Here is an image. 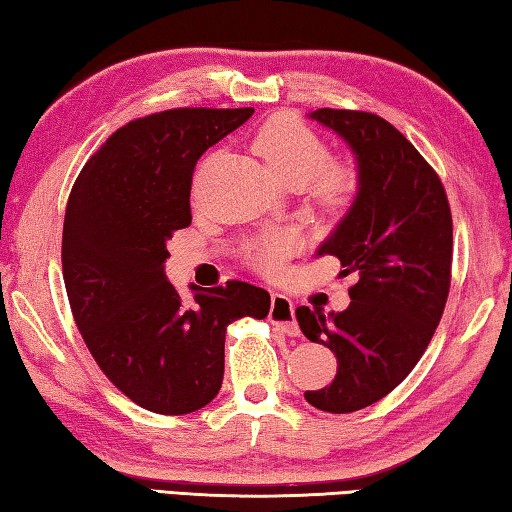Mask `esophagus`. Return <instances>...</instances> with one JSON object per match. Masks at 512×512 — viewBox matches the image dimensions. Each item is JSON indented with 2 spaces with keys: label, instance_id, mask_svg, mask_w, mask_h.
<instances>
[{
  "label": "esophagus",
  "instance_id": "esophagus-1",
  "mask_svg": "<svg viewBox=\"0 0 512 512\" xmlns=\"http://www.w3.org/2000/svg\"><path fill=\"white\" fill-rule=\"evenodd\" d=\"M268 320H271L273 325L282 327L284 334L300 336L296 309H293V302L287 296H282V293H273L271 296V311H268Z\"/></svg>",
  "mask_w": 512,
  "mask_h": 512
}]
</instances>
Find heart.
<instances>
[{
	"label": "heart",
	"mask_w": 512,
	"mask_h": 512,
	"mask_svg": "<svg viewBox=\"0 0 512 512\" xmlns=\"http://www.w3.org/2000/svg\"><path fill=\"white\" fill-rule=\"evenodd\" d=\"M255 151L266 171L275 180H293L305 185L314 180V194L320 203L339 210L352 203L359 189V178L350 167H329V151L316 133L293 117H275L262 126L255 137ZM293 246V239L282 232L268 235L253 248V262L266 273H277L282 259Z\"/></svg>",
	"instance_id": "b5f03b06"
}]
</instances>
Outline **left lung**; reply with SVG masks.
Here are the masks:
<instances>
[{"mask_svg": "<svg viewBox=\"0 0 512 512\" xmlns=\"http://www.w3.org/2000/svg\"><path fill=\"white\" fill-rule=\"evenodd\" d=\"M307 117L348 144L359 178L352 205L316 257H339L341 275L359 280L348 309H296L302 334L339 361L332 384L305 400L352 413L402 384L436 332L452 275V212L436 171L386 119L332 108Z\"/></svg>", "mask_w": 512, "mask_h": 512, "instance_id": "1", "label": "left lung"}]
</instances>
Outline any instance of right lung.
<instances>
[{"instance_id":"right-lung-1","label":"right lung","mask_w":512,"mask_h":512,"mask_svg":"<svg viewBox=\"0 0 512 512\" xmlns=\"http://www.w3.org/2000/svg\"><path fill=\"white\" fill-rule=\"evenodd\" d=\"M253 108H178L135 119L85 162L67 201L63 277L94 361L142 409H203L223 381L228 325L271 309L268 291L232 280L189 284L185 302L167 280V241L192 223L189 192L201 155Z\"/></svg>"}]
</instances>
